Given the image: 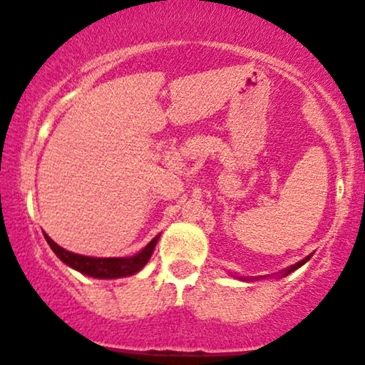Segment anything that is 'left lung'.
<instances>
[{"label":"left lung","mask_w":365,"mask_h":365,"mask_svg":"<svg viewBox=\"0 0 365 365\" xmlns=\"http://www.w3.org/2000/svg\"><path fill=\"white\" fill-rule=\"evenodd\" d=\"M311 257H313V253L308 255V257H306V258H302V260H299V262H297V263H294V265L287 267V269L280 270L279 274H274V275H258V277H240V275H232V274H231V275H232V277H236V279L243 280V282H252V280H258V279H269V277H277V279H282V277H285V275L292 274L294 270H297V269H299V267L304 265V263L308 262Z\"/></svg>","instance_id":"left-lung-1"}]
</instances>
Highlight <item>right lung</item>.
Segmentation results:
<instances>
[{
    "instance_id": "right-lung-1",
    "label": "right lung",
    "mask_w": 365,
    "mask_h": 365,
    "mask_svg": "<svg viewBox=\"0 0 365 365\" xmlns=\"http://www.w3.org/2000/svg\"><path fill=\"white\" fill-rule=\"evenodd\" d=\"M47 243L52 248V252L57 255L61 262L66 263L71 269L78 270L83 275L93 279H122L129 277V275L138 274L144 265L149 262L153 252H155L160 235L155 236L149 243L140 250L139 253L133 255V257H113V258H98V257H86V255L73 253L64 250L63 247L54 243L49 236L43 232Z\"/></svg>"
}]
</instances>
